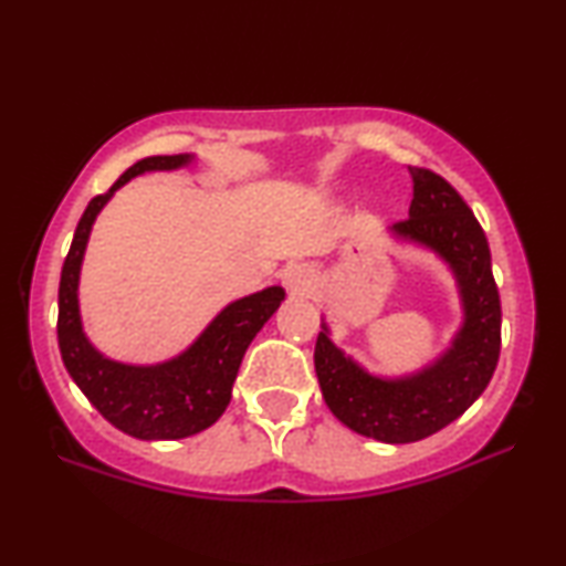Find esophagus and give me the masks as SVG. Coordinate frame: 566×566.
Here are the masks:
<instances>
[{
    "mask_svg": "<svg viewBox=\"0 0 566 566\" xmlns=\"http://www.w3.org/2000/svg\"><path fill=\"white\" fill-rule=\"evenodd\" d=\"M314 283L316 273L312 265H291L283 275V285L293 293V296H304V293L314 289Z\"/></svg>",
    "mask_w": 566,
    "mask_h": 566,
    "instance_id": "esophagus-1",
    "label": "esophagus"
}]
</instances>
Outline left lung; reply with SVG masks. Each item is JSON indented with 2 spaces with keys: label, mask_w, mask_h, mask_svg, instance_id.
<instances>
[{
  "label": "left lung",
  "mask_w": 566,
  "mask_h": 566,
  "mask_svg": "<svg viewBox=\"0 0 566 566\" xmlns=\"http://www.w3.org/2000/svg\"><path fill=\"white\" fill-rule=\"evenodd\" d=\"M409 219L386 231L397 244L436 254L453 275L461 324L424 366L381 376L360 366L332 339L322 316L314 368L329 412L358 436L381 443H415L467 412L490 384L500 358V293L492 277L490 244L471 208L430 169L409 167Z\"/></svg>",
  "instance_id": "left-lung-1"
}]
</instances>
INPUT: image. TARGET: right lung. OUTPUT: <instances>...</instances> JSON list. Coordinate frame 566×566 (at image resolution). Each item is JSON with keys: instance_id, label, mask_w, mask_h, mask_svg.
Masks as SVG:
<instances>
[{"instance_id": "add662e5", "label": "right lung", "mask_w": 566, "mask_h": 566, "mask_svg": "<svg viewBox=\"0 0 566 566\" xmlns=\"http://www.w3.org/2000/svg\"><path fill=\"white\" fill-rule=\"evenodd\" d=\"M196 154H172L128 167L111 190L84 208L61 268L59 350L69 376L107 422L138 440H180L211 428L229 407L247 347L285 298L281 285H270L231 301L182 353L159 363H123L92 345L80 312V275L99 211L134 177L175 172L196 165Z\"/></svg>"}]
</instances>
